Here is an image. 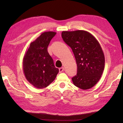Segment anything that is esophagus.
I'll list each match as a JSON object with an SVG mask.
<instances>
[{
	"mask_svg": "<svg viewBox=\"0 0 123 123\" xmlns=\"http://www.w3.org/2000/svg\"><path fill=\"white\" fill-rule=\"evenodd\" d=\"M64 70V68L63 67H61L59 68V72L60 73H62Z\"/></svg>",
	"mask_w": 123,
	"mask_h": 123,
	"instance_id": "1",
	"label": "esophagus"
}]
</instances>
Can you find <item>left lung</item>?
<instances>
[{"label":"left lung","mask_w":123,"mask_h":123,"mask_svg":"<svg viewBox=\"0 0 123 123\" xmlns=\"http://www.w3.org/2000/svg\"><path fill=\"white\" fill-rule=\"evenodd\" d=\"M62 37L76 59L78 70L72 78L74 85L84 90L93 87L100 79L105 67V56L99 42L85 30L64 31Z\"/></svg>","instance_id":"obj_1"}]
</instances>
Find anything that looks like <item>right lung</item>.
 Returning <instances> with one entry per match:
<instances>
[{
  "label": "right lung",
  "instance_id": "1",
  "mask_svg": "<svg viewBox=\"0 0 123 123\" xmlns=\"http://www.w3.org/2000/svg\"><path fill=\"white\" fill-rule=\"evenodd\" d=\"M56 32L42 33L30 44L23 60V70L26 80L34 87L42 89L51 84L56 77L59 69L47 50Z\"/></svg>",
  "mask_w": 123,
  "mask_h": 123
}]
</instances>
